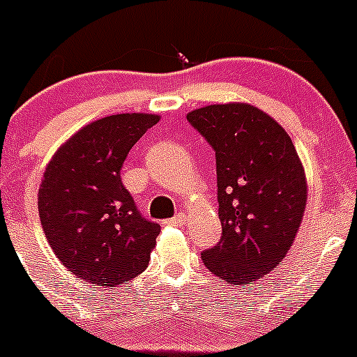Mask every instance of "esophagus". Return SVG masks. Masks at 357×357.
<instances>
[{
  "mask_svg": "<svg viewBox=\"0 0 357 357\" xmlns=\"http://www.w3.org/2000/svg\"><path fill=\"white\" fill-rule=\"evenodd\" d=\"M183 223H185V215H183V213H178V215H175L174 218L167 220V222H165V225L180 227V225H183Z\"/></svg>",
  "mask_w": 357,
  "mask_h": 357,
  "instance_id": "obj_1",
  "label": "esophagus"
}]
</instances>
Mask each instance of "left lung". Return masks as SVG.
Listing matches in <instances>:
<instances>
[{
    "instance_id": "obj_1",
    "label": "left lung",
    "mask_w": 357,
    "mask_h": 357,
    "mask_svg": "<svg viewBox=\"0 0 357 357\" xmlns=\"http://www.w3.org/2000/svg\"><path fill=\"white\" fill-rule=\"evenodd\" d=\"M187 120L216 154L222 238L201 255L227 284L259 280L296 241L307 203L301 158L285 128L249 102L208 105Z\"/></svg>"
}]
</instances>
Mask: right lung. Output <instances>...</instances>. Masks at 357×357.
<instances>
[{"label": "right lung", "mask_w": 357, "mask_h": 357, "mask_svg": "<svg viewBox=\"0 0 357 357\" xmlns=\"http://www.w3.org/2000/svg\"><path fill=\"white\" fill-rule=\"evenodd\" d=\"M158 122L151 113L94 120L67 139L44 170L38 192L44 235L79 280L119 287L148 268L161 229L142 218L120 170Z\"/></svg>", "instance_id": "1"}]
</instances>
